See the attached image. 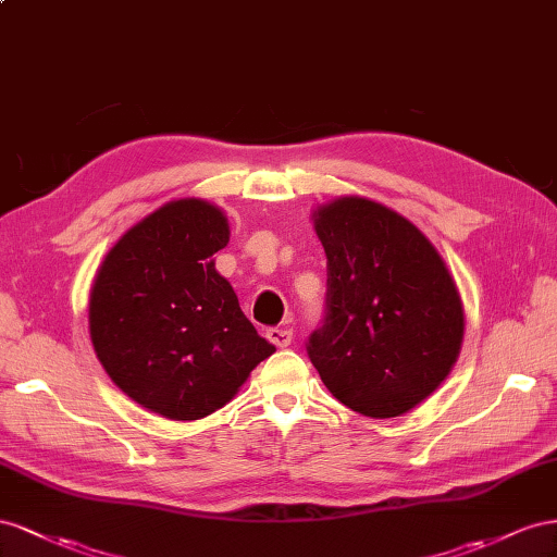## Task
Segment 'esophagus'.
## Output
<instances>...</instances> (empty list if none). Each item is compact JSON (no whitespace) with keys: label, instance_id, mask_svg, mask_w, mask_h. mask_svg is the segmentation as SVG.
I'll return each instance as SVG.
<instances>
[{"label":"esophagus","instance_id":"34e87169","mask_svg":"<svg viewBox=\"0 0 557 557\" xmlns=\"http://www.w3.org/2000/svg\"><path fill=\"white\" fill-rule=\"evenodd\" d=\"M265 336H268L270 343L277 345V347H289L294 333H292V329H268Z\"/></svg>","mask_w":557,"mask_h":557}]
</instances>
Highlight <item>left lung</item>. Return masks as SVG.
<instances>
[{
    "label": "left lung",
    "mask_w": 557,
    "mask_h": 557,
    "mask_svg": "<svg viewBox=\"0 0 557 557\" xmlns=\"http://www.w3.org/2000/svg\"><path fill=\"white\" fill-rule=\"evenodd\" d=\"M314 231L326 251V306L306 343L312 367L361 416H404L448 377L462 345L448 268L408 219L367 198L324 205Z\"/></svg>",
    "instance_id": "obj_1"
}]
</instances>
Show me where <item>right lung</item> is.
Returning a JSON list of instances; mask_svg holds the SVG:
<instances>
[{
    "label": "right lung",
    "instance_id": "add662e5",
    "mask_svg": "<svg viewBox=\"0 0 557 557\" xmlns=\"http://www.w3.org/2000/svg\"><path fill=\"white\" fill-rule=\"evenodd\" d=\"M228 245L214 205H163L107 253L90 292V338L109 377L158 416L200 420L275 352L212 257Z\"/></svg>",
    "mask_w": 557,
    "mask_h": 557
}]
</instances>
